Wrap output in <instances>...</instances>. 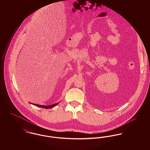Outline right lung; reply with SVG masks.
<instances>
[{"instance_id":"right-lung-1","label":"right lung","mask_w":150,"mask_h":150,"mask_svg":"<svg viewBox=\"0 0 150 150\" xmlns=\"http://www.w3.org/2000/svg\"><path fill=\"white\" fill-rule=\"evenodd\" d=\"M59 103H54V104H53V105H50V106H44V105H38V104H34V103H32L33 105H35L36 106H38V107H42V108H53V107H54V106H57V105Z\"/></svg>"}]
</instances>
